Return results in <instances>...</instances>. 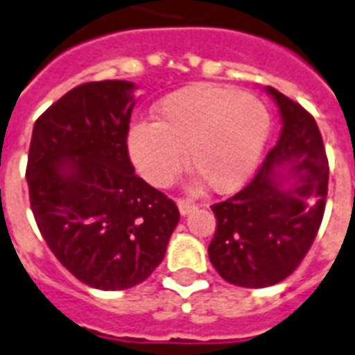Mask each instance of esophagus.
<instances>
[{"label": "esophagus", "mask_w": 355, "mask_h": 355, "mask_svg": "<svg viewBox=\"0 0 355 355\" xmlns=\"http://www.w3.org/2000/svg\"><path fill=\"white\" fill-rule=\"evenodd\" d=\"M177 204H178V209H180V213H182V215H189V213L197 209V204L191 202V200H186V198H178Z\"/></svg>", "instance_id": "esophagus-1"}]
</instances>
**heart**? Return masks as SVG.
Instances as JSON below:
<instances>
[{"label": "heart", "mask_w": 355, "mask_h": 355, "mask_svg": "<svg viewBox=\"0 0 355 355\" xmlns=\"http://www.w3.org/2000/svg\"><path fill=\"white\" fill-rule=\"evenodd\" d=\"M270 112L257 96L198 83L168 94L153 107V123L128 132V151L149 184L166 187L187 166L217 193L243 186L270 135Z\"/></svg>", "instance_id": "obj_1"}]
</instances>
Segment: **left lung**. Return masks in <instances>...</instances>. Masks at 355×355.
<instances>
[{
    "mask_svg": "<svg viewBox=\"0 0 355 355\" xmlns=\"http://www.w3.org/2000/svg\"><path fill=\"white\" fill-rule=\"evenodd\" d=\"M282 131L255 177L213 204L217 230L207 253L224 281L264 288L295 272L318 235L328 193V158L313 116L277 89ZM286 163L291 171L277 169Z\"/></svg>",
    "mask_w": 355,
    "mask_h": 355,
    "instance_id": "1",
    "label": "left lung"
}]
</instances>
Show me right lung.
<instances>
[{
    "label": "right lung",
    "mask_w": 355,
    "mask_h": 355,
    "mask_svg": "<svg viewBox=\"0 0 355 355\" xmlns=\"http://www.w3.org/2000/svg\"><path fill=\"white\" fill-rule=\"evenodd\" d=\"M135 83H82L33 129L27 184L42 237L78 281L137 286L166 255L180 213L138 177L128 151Z\"/></svg>",
    "instance_id": "add662e5"
}]
</instances>
